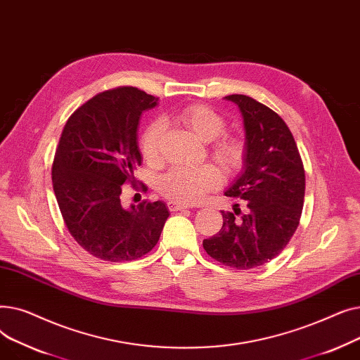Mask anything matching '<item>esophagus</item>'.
Wrapping results in <instances>:
<instances>
[{"mask_svg":"<svg viewBox=\"0 0 360 360\" xmlns=\"http://www.w3.org/2000/svg\"><path fill=\"white\" fill-rule=\"evenodd\" d=\"M167 207H169L170 212H179V210H184V209H190V204L170 200V201H167Z\"/></svg>","mask_w":360,"mask_h":360,"instance_id":"34e87169","label":"esophagus"}]
</instances>
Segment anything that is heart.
Returning <instances> with one entry per match:
<instances>
[{"label":"heart","mask_w":360,"mask_h":360,"mask_svg":"<svg viewBox=\"0 0 360 360\" xmlns=\"http://www.w3.org/2000/svg\"><path fill=\"white\" fill-rule=\"evenodd\" d=\"M176 118L202 141H213L220 137L226 121L214 109L205 105H191L181 109ZM160 121L151 122L141 137V153L148 162H155L159 156V144L163 134ZM212 155L224 169H236L245 158V147L240 140L221 137L213 143ZM221 182L219 170L210 165L195 167H175L159 179V191L179 202H198L207 193L217 188Z\"/></svg>","instance_id":"1"}]
</instances>
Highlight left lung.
Here are the masks:
<instances>
[{
  "mask_svg": "<svg viewBox=\"0 0 360 360\" xmlns=\"http://www.w3.org/2000/svg\"><path fill=\"white\" fill-rule=\"evenodd\" d=\"M242 115L245 158L240 174L224 191L247 205L224 213L220 231L202 240L205 252L238 270L277 257L297 229L305 197V170L286 122L245 94H231Z\"/></svg>",
  "mask_w": 360,
  "mask_h": 360,
  "instance_id": "obj_1",
  "label": "left lung"
}]
</instances>
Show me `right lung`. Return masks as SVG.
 <instances>
[{
  "label": "right lung",
  "instance_id": "right-lung-1",
  "mask_svg": "<svg viewBox=\"0 0 360 360\" xmlns=\"http://www.w3.org/2000/svg\"><path fill=\"white\" fill-rule=\"evenodd\" d=\"M158 98L136 89L103 91L67 121L52 165L53 193L72 238L105 261L137 259L158 243L167 205L121 204L122 185L141 165L137 131Z\"/></svg>",
  "mask_w": 360,
  "mask_h": 360
}]
</instances>
